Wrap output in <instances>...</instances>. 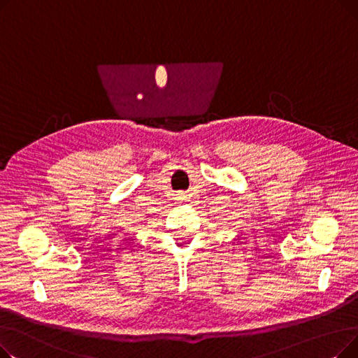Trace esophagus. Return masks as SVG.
<instances>
[{
	"instance_id": "esophagus-1",
	"label": "esophagus",
	"mask_w": 358,
	"mask_h": 358,
	"mask_svg": "<svg viewBox=\"0 0 358 358\" xmlns=\"http://www.w3.org/2000/svg\"><path fill=\"white\" fill-rule=\"evenodd\" d=\"M178 200H181V201L185 200V196H184V194H180V196H178Z\"/></svg>"
}]
</instances>
